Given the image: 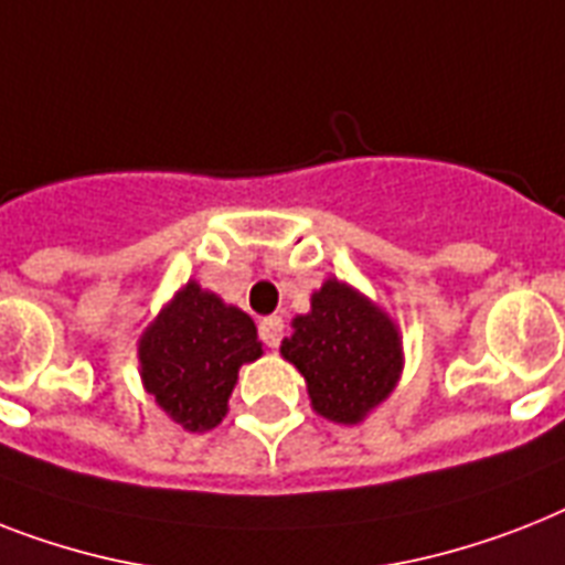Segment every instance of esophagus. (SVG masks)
I'll return each mask as SVG.
<instances>
[{
    "label": "esophagus",
    "mask_w": 565,
    "mask_h": 565,
    "mask_svg": "<svg viewBox=\"0 0 565 565\" xmlns=\"http://www.w3.org/2000/svg\"><path fill=\"white\" fill-rule=\"evenodd\" d=\"M258 337L267 348H278L281 345V337H284V322L278 319V316H267V319H260Z\"/></svg>",
    "instance_id": "obj_1"
}]
</instances>
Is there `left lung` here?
Segmentation results:
<instances>
[{"label": "left lung", "mask_w": 565, "mask_h": 565, "mask_svg": "<svg viewBox=\"0 0 565 565\" xmlns=\"http://www.w3.org/2000/svg\"><path fill=\"white\" fill-rule=\"evenodd\" d=\"M292 328L281 354L305 374L319 415L356 424L386 401L401 374V339L369 298L330 278L313 296V310Z\"/></svg>", "instance_id": "1"}]
</instances>
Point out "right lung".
<instances>
[{
    "mask_svg": "<svg viewBox=\"0 0 565 565\" xmlns=\"http://www.w3.org/2000/svg\"><path fill=\"white\" fill-rule=\"evenodd\" d=\"M258 356V330L249 316L194 281L164 307L139 342L145 386L191 433L223 420L237 369Z\"/></svg>",
    "mask_w": 565,
    "mask_h": 565,
    "instance_id": "right-lung-1",
    "label": "right lung"
}]
</instances>
